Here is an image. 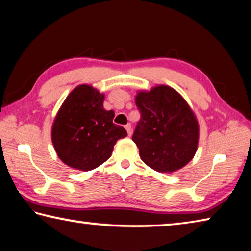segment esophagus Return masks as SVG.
I'll return each instance as SVG.
<instances>
[{
  "mask_svg": "<svg viewBox=\"0 0 251 251\" xmlns=\"http://www.w3.org/2000/svg\"><path fill=\"white\" fill-rule=\"evenodd\" d=\"M125 128H126V132H128V134H129V135L132 134V126H131L130 123H128V125H126V126H125Z\"/></svg>",
  "mask_w": 251,
  "mask_h": 251,
  "instance_id": "1",
  "label": "esophagus"
}]
</instances>
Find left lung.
Here are the masks:
<instances>
[{
    "instance_id": "1",
    "label": "left lung",
    "mask_w": 251,
    "mask_h": 251,
    "mask_svg": "<svg viewBox=\"0 0 251 251\" xmlns=\"http://www.w3.org/2000/svg\"><path fill=\"white\" fill-rule=\"evenodd\" d=\"M135 104L141 118L132 140L141 160L161 173L185 166L195 155L199 144V123L183 97L169 86L140 91Z\"/></svg>"
}]
</instances>
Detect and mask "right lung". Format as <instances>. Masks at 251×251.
<instances>
[{
    "mask_svg": "<svg viewBox=\"0 0 251 251\" xmlns=\"http://www.w3.org/2000/svg\"><path fill=\"white\" fill-rule=\"evenodd\" d=\"M104 95L80 85L61 104L51 129V141L59 159L70 168L90 171L107 161L126 131L113 123L114 112L104 110Z\"/></svg>",
    "mask_w": 251,
    "mask_h": 251,
    "instance_id": "add662e5",
    "label": "right lung"
}]
</instances>
